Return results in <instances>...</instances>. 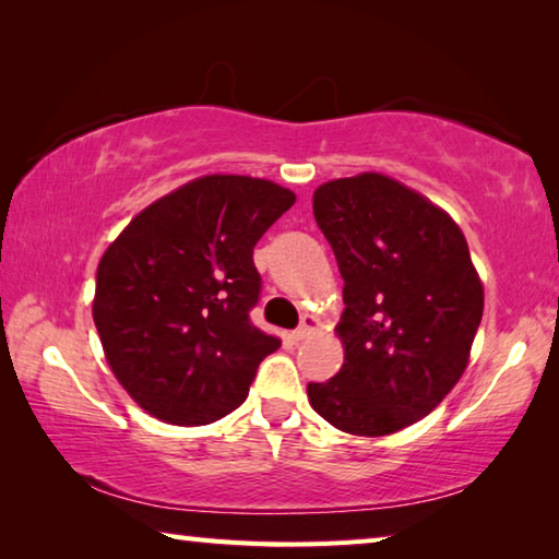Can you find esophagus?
Wrapping results in <instances>:
<instances>
[{
  "mask_svg": "<svg viewBox=\"0 0 559 559\" xmlns=\"http://www.w3.org/2000/svg\"><path fill=\"white\" fill-rule=\"evenodd\" d=\"M316 328H318V320L313 316H306V318L300 320V325L293 330V340H296V343H300V340H306V337L313 335Z\"/></svg>",
  "mask_w": 559,
  "mask_h": 559,
  "instance_id": "esophagus-1",
  "label": "esophagus"
}]
</instances>
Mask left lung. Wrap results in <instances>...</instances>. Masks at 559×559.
Masks as SVG:
<instances>
[{
	"label": "left lung",
	"mask_w": 559,
	"mask_h": 559,
	"mask_svg": "<svg viewBox=\"0 0 559 559\" xmlns=\"http://www.w3.org/2000/svg\"><path fill=\"white\" fill-rule=\"evenodd\" d=\"M313 214L345 281V365L310 382L335 429L384 437L419 421L461 380L484 286L456 222L414 189L365 173L316 189Z\"/></svg>",
	"instance_id": "left-lung-1"
}]
</instances>
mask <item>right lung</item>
<instances>
[{
    "label": "right lung",
    "mask_w": 559,
    "mask_h": 559,
    "mask_svg": "<svg viewBox=\"0 0 559 559\" xmlns=\"http://www.w3.org/2000/svg\"><path fill=\"white\" fill-rule=\"evenodd\" d=\"M296 194L210 175L132 219L103 253L93 320L118 382L147 414L202 427L239 406L281 340L251 323L253 246Z\"/></svg>",
    "instance_id": "add662e5"
}]
</instances>
